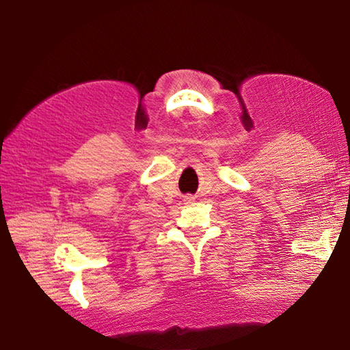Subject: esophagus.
<instances>
[{
	"mask_svg": "<svg viewBox=\"0 0 350 350\" xmlns=\"http://www.w3.org/2000/svg\"><path fill=\"white\" fill-rule=\"evenodd\" d=\"M184 200H185V203H187V204H189V203H193V201H194V198H193L191 196H187V197H185Z\"/></svg>",
	"mask_w": 350,
	"mask_h": 350,
	"instance_id": "1",
	"label": "esophagus"
}]
</instances>
